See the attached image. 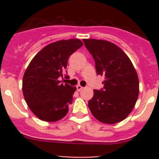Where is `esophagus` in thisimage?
Returning <instances> with one entry per match:
<instances>
[{
	"instance_id": "esophagus-1",
	"label": "esophagus",
	"mask_w": 159,
	"mask_h": 159,
	"mask_svg": "<svg viewBox=\"0 0 159 159\" xmlns=\"http://www.w3.org/2000/svg\"><path fill=\"white\" fill-rule=\"evenodd\" d=\"M76 89H77V91H79V92H80V91H81V90L83 89V87L79 84V85H77L76 86Z\"/></svg>"
}]
</instances>
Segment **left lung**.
<instances>
[{"label":"left lung","mask_w":159,"mask_h":159,"mask_svg":"<svg viewBox=\"0 0 159 159\" xmlns=\"http://www.w3.org/2000/svg\"><path fill=\"white\" fill-rule=\"evenodd\" d=\"M93 57L97 75H103V89L94 90L88 107L99 122L114 124L123 121L135 106L139 81L130 58L116 44L107 40L84 39Z\"/></svg>","instance_id":"left-lung-1"}]
</instances>
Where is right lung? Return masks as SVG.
Segmentation results:
<instances>
[{"mask_svg":"<svg viewBox=\"0 0 159 159\" xmlns=\"http://www.w3.org/2000/svg\"><path fill=\"white\" fill-rule=\"evenodd\" d=\"M84 45L79 39L59 40L42 48L25 70L22 91L29 109L38 119L57 122L63 119L72 103L75 87L60 84L67 60Z\"/></svg>","mask_w":159,"mask_h":159,"instance_id":"1","label":"right lung"}]
</instances>
